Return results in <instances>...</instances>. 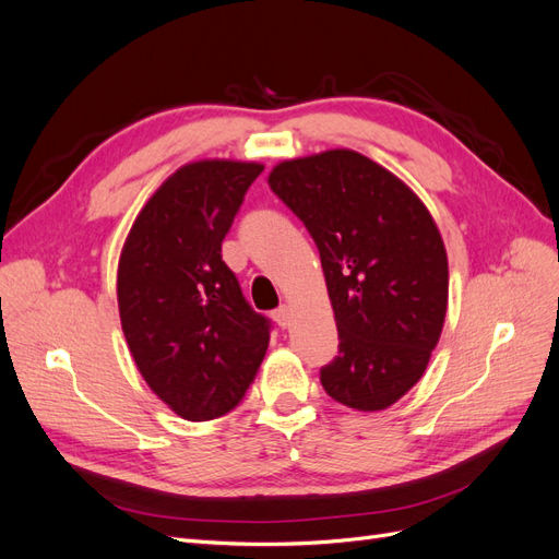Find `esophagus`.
<instances>
[{
  "mask_svg": "<svg viewBox=\"0 0 559 559\" xmlns=\"http://www.w3.org/2000/svg\"><path fill=\"white\" fill-rule=\"evenodd\" d=\"M273 319L277 321L280 329H289L292 326V308L289 306H282L273 312Z\"/></svg>",
  "mask_w": 559,
  "mask_h": 559,
  "instance_id": "esophagus-1",
  "label": "esophagus"
}]
</instances>
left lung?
<instances>
[{"label": "left lung", "instance_id": "8db88e82", "mask_svg": "<svg viewBox=\"0 0 559 559\" xmlns=\"http://www.w3.org/2000/svg\"><path fill=\"white\" fill-rule=\"evenodd\" d=\"M270 189L319 249L341 345L321 368L354 411L394 405L425 376L448 312V253L408 183L352 148L277 163Z\"/></svg>", "mask_w": 559, "mask_h": 559}]
</instances>
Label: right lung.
<instances>
[{"instance_id":"right-lung-1","label":"right lung","mask_w":559,"mask_h":559,"mask_svg":"<svg viewBox=\"0 0 559 559\" xmlns=\"http://www.w3.org/2000/svg\"><path fill=\"white\" fill-rule=\"evenodd\" d=\"M261 173V163L226 158L181 165L146 200L118 259V314L132 359L151 392L189 421L233 411L270 343L267 319L222 261Z\"/></svg>"}]
</instances>
